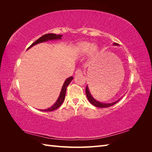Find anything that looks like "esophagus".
I'll use <instances>...</instances> for the list:
<instances>
[{
	"label": "esophagus",
	"instance_id": "34e87169",
	"mask_svg": "<svg viewBox=\"0 0 152 152\" xmlns=\"http://www.w3.org/2000/svg\"><path fill=\"white\" fill-rule=\"evenodd\" d=\"M75 74L76 75H82V72L80 69H77L75 72Z\"/></svg>",
	"mask_w": 152,
	"mask_h": 152
}]
</instances>
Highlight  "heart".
Returning <instances> with one entry per match:
<instances>
[{
    "instance_id": "1",
    "label": "heart",
    "mask_w": 152,
    "mask_h": 152,
    "mask_svg": "<svg viewBox=\"0 0 152 152\" xmlns=\"http://www.w3.org/2000/svg\"><path fill=\"white\" fill-rule=\"evenodd\" d=\"M91 50L92 54H95L97 52V49L96 47H93L91 44L88 42H84L82 44L80 45V51L82 54H86L89 53Z\"/></svg>"
}]
</instances>
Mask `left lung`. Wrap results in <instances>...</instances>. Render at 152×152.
<instances>
[{
    "instance_id": "8db88e82",
    "label": "left lung",
    "mask_w": 152,
    "mask_h": 152,
    "mask_svg": "<svg viewBox=\"0 0 152 152\" xmlns=\"http://www.w3.org/2000/svg\"><path fill=\"white\" fill-rule=\"evenodd\" d=\"M114 45H118V44L117 43H114ZM86 93L87 98V99H88V100L89 101V102L93 105L95 106V107H98V108H107V107H111V106L117 103L118 102V101H119V100H118L117 102H114V103H107V104L98 102L96 100H95L93 98V96H92L91 94H90V92L89 91L88 87H87V86L86 87Z\"/></svg>"
}]
</instances>
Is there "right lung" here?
Returning <instances> with one entry per match:
<instances>
[{
  "label": "right lung",
  "instance_id": "right-lung-1",
  "mask_svg": "<svg viewBox=\"0 0 152 152\" xmlns=\"http://www.w3.org/2000/svg\"><path fill=\"white\" fill-rule=\"evenodd\" d=\"M62 37L61 35H56V34H45L44 35H42L41 37H40L39 39L37 40L36 41L32 44L30 47H28V49L30 48H31L32 46H34V45L35 44H37L39 43H41V42H45V41H47L49 40H54V39H60L61 37ZM73 79V77H70L68 78V79L65 80V83H64L63 87H62V89L61 91V93L60 95H59V98L57 100V102H56L53 107H51L50 108L46 109V110H41V111H45V112H50V111H53V110H56L57 108H58L59 107H60L61 104L63 103L64 99H65V94H66V88L69 85V84L70 83V82Z\"/></svg>",
  "mask_w": 152,
  "mask_h": 152
}]
</instances>
